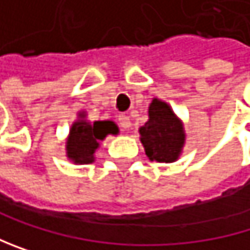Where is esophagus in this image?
Instances as JSON below:
<instances>
[{"mask_svg": "<svg viewBox=\"0 0 250 250\" xmlns=\"http://www.w3.org/2000/svg\"><path fill=\"white\" fill-rule=\"evenodd\" d=\"M119 125H121V128H124V129H129V126H131L129 118L125 116V115H121V116H119Z\"/></svg>", "mask_w": 250, "mask_h": 250, "instance_id": "34e87169", "label": "esophagus"}]
</instances>
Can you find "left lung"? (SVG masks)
Returning a JSON list of instances; mask_svg holds the SVG:
<instances>
[{"label": "left lung", "instance_id": "obj_1", "mask_svg": "<svg viewBox=\"0 0 250 250\" xmlns=\"http://www.w3.org/2000/svg\"><path fill=\"white\" fill-rule=\"evenodd\" d=\"M140 140L150 161L174 162L185 145L182 122L170 105L155 98L149 105V121L140 128Z\"/></svg>", "mask_w": 250, "mask_h": 250}]
</instances>
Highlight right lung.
<instances>
[{"instance_id": "add662e5", "label": "right lung", "mask_w": 250, "mask_h": 250, "mask_svg": "<svg viewBox=\"0 0 250 250\" xmlns=\"http://www.w3.org/2000/svg\"><path fill=\"white\" fill-rule=\"evenodd\" d=\"M107 134H118V126L111 121H97L94 124L84 119V113H79V121L73 124L67 140V156L74 164H91L100 140Z\"/></svg>"}]
</instances>
